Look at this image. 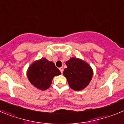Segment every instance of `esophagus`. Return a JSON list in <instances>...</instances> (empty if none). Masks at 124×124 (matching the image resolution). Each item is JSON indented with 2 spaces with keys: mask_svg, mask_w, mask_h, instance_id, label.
I'll list each match as a JSON object with an SVG mask.
<instances>
[{
  "mask_svg": "<svg viewBox=\"0 0 124 124\" xmlns=\"http://www.w3.org/2000/svg\"><path fill=\"white\" fill-rule=\"evenodd\" d=\"M63 70H64V69H63V67H61V68H60V71H61V73H62V74H63Z\"/></svg>",
  "mask_w": 124,
  "mask_h": 124,
  "instance_id": "obj_1",
  "label": "esophagus"
}]
</instances>
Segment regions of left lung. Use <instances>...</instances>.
Here are the masks:
<instances>
[{
	"label": "left lung",
	"instance_id": "1",
	"mask_svg": "<svg viewBox=\"0 0 124 124\" xmlns=\"http://www.w3.org/2000/svg\"><path fill=\"white\" fill-rule=\"evenodd\" d=\"M67 68L63 74L66 78L70 87L75 91H80L90 83L93 72L90 66L79 59L72 58L66 62Z\"/></svg>",
	"mask_w": 124,
	"mask_h": 124
}]
</instances>
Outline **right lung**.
Masks as SVG:
<instances>
[{
	"label": "right lung",
	"mask_w": 124,
	"mask_h": 124,
	"mask_svg": "<svg viewBox=\"0 0 124 124\" xmlns=\"http://www.w3.org/2000/svg\"><path fill=\"white\" fill-rule=\"evenodd\" d=\"M61 74L54 63L42 58L35 61L28 68L27 77L30 82L37 88L45 90L51 85L54 76Z\"/></svg>",
	"instance_id": "add662e5"
}]
</instances>
